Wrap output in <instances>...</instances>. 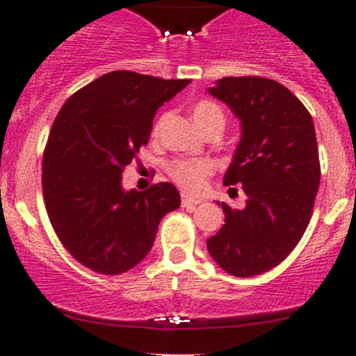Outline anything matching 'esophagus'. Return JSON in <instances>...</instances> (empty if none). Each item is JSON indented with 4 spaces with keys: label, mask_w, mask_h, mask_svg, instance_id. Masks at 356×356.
Listing matches in <instances>:
<instances>
[{
    "label": "esophagus",
    "mask_w": 356,
    "mask_h": 356,
    "mask_svg": "<svg viewBox=\"0 0 356 356\" xmlns=\"http://www.w3.org/2000/svg\"><path fill=\"white\" fill-rule=\"evenodd\" d=\"M200 203H203V200H200V197L182 196V207L184 208H194V207H197Z\"/></svg>",
    "instance_id": "esophagus-1"
}]
</instances>
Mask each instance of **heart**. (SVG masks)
Returning a JSON list of instances; mask_svg holds the SVG:
<instances>
[{
  "label": "heart",
  "mask_w": 356,
  "mask_h": 356,
  "mask_svg": "<svg viewBox=\"0 0 356 356\" xmlns=\"http://www.w3.org/2000/svg\"><path fill=\"white\" fill-rule=\"evenodd\" d=\"M193 119L196 126L203 131L208 124L215 121L223 122V114L220 107L213 102H197L193 107ZM213 165L207 160H196V162H189V160H179L170 165V175L182 189L188 193H200L204 188L207 177L211 174Z\"/></svg>",
  "instance_id": "1"
}]
</instances>
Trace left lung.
I'll return each mask as SVG.
<instances>
[{
    "mask_svg": "<svg viewBox=\"0 0 356 356\" xmlns=\"http://www.w3.org/2000/svg\"><path fill=\"white\" fill-rule=\"evenodd\" d=\"M208 92L241 121L223 184H241L247 200L242 209L222 203L225 225L207 245L223 271L249 278L278 266L309 225L321 181L316 128L304 104L275 80L228 76Z\"/></svg>",
    "mask_w": 356,
    "mask_h": 356,
    "instance_id": "obj_1",
    "label": "left lung"
}]
</instances>
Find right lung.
Masks as SVG:
<instances>
[{"label": "right lung", "mask_w": 356, "mask_h": 356, "mask_svg": "<svg viewBox=\"0 0 356 356\" xmlns=\"http://www.w3.org/2000/svg\"><path fill=\"white\" fill-rule=\"evenodd\" d=\"M189 83L112 71L59 111L44 152V203L59 241L92 271L121 275L140 264L160 220L181 207L174 184L128 191L122 170L148 143L156 111Z\"/></svg>", "instance_id": "right-lung-1"}]
</instances>
